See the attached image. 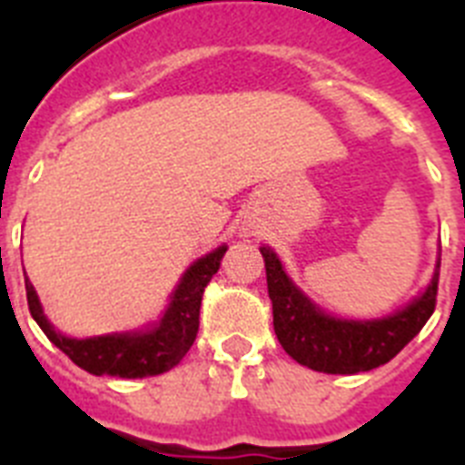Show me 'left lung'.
<instances>
[{
    "label": "left lung",
    "instance_id": "8db88e82",
    "mask_svg": "<svg viewBox=\"0 0 465 465\" xmlns=\"http://www.w3.org/2000/svg\"><path fill=\"white\" fill-rule=\"evenodd\" d=\"M272 300V323L283 351L326 375H354L389 363L429 322L438 298L440 262L433 282L412 305L377 322H342L316 310L283 272L268 246L261 249Z\"/></svg>",
    "mask_w": 465,
    "mask_h": 465
}]
</instances>
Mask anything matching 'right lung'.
I'll return each instance as SVG.
<instances>
[{"label":"right lung","mask_w":465,"mask_h":465,"mask_svg":"<svg viewBox=\"0 0 465 465\" xmlns=\"http://www.w3.org/2000/svg\"><path fill=\"white\" fill-rule=\"evenodd\" d=\"M225 249L228 246H219L216 252L193 262L183 274L179 289L174 291V298H172L163 322L153 331L121 332V335L116 332V335L88 340L64 338L48 323L30 279H25L30 314L35 316L41 331L46 332V338L90 375L125 377V380L163 375L182 363L188 349L195 342L204 289L213 274L219 272Z\"/></svg>","instance_id":"1"}]
</instances>
